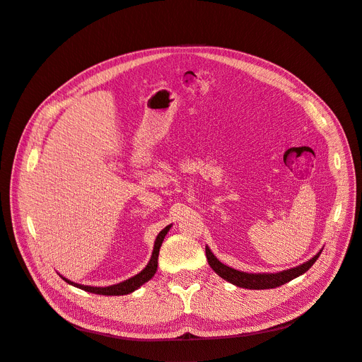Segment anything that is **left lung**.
I'll use <instances>...</instances> for the list:
<instances>
[{
  "instance_id": "obj_1",
  "label": "left lung",
  "mask_w": 362,
  "mask_h": 362,
  "mask_svg": "<svg viewBox=\"0 0 362 362\" xmlns=\"http://www.w3.org/2000/svg\"><path fill=\"white\" fill-rule=\"evenodd\" d=\"M205 252H206L209 266L215 270V273L218 274V276L228 281L230 284L242 286V288H250V290H269V288H276L286 282H290L291 279L308 272L321 254V252H317L312 259H309V262L305 264L290 269V270H284L279 273H245V272L231 269V267L223 264L221 262H218L208 247H206Z\"/></svg>"
}]
</instances>
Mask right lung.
Wrapping results in <instances>:
<instances>
[{
  "label": "right lung",
  "instance_id": "right-lung-1",
  "mask_svg": "<svg viewBox=\"0 0 362 362\" xmlns=\"http://www.w3.org/2000/svg\"><path fill=\"white\" fill-rule=\"evenodd\" d=\"M169 228H170V226L165 227V228L160 231V233L157 235L156 242H154L153 255H151V258H150L148 264L146 266V269H144L141 273L135 274V276H132L131 279H127V281H124V282H120V284H117V285L104 286V288H103V286H86V285H80V284L71 282V281H68V279H65V278H62V279H64L65 282L71 284V285H74V286H77V288H81V290L88 291V293H93V294H103V296H124V294L132 293V291L138 290V288H139L142 284H146L147 281H150V279L154 276V273H156V270H157L158 251H160L163 239H165V236H166Z\"/></svg>",
  "mask_w": 362,
  "mask_h": 362
}]
</instances>
